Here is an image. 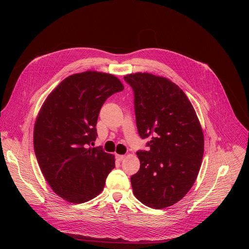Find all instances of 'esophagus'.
I'll return each mask as SVG.
<instances>
[{
  "mask_svg": "<svg viewBox=\"0 0 249 249\" xmlns=\"http://www.w3.org/2000/svg\"><path fill=\"white\" fill-rule=\"evenodd\" d=\"M125 159V156L124 155H116V160H124Z\"/></svg>",
  "mask_w": 249,
  "mask_h": 249,
  "instance_id": "34e87169",
  "label": "esophagus"
}]
</instances>
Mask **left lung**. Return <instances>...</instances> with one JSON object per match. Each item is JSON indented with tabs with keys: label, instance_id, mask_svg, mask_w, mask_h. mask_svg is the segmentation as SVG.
Here are the masks:
<instances>
[{
	"label": "left lung",
	"instance_id": "8db88e82",
	"mask_svg": "<svg viewBox=\"0 0 249 249\" xmlns=\"http://www.w3.org/2000/svg\"><path fill=\"white\" fill-rule=\"evenodd\" d=\"M134 91L138 133L149 151L137 152L139 171L131 176L135 197L154 209L181 200L194 184L204 154V135L183 90L149 73L124 77Z\"/></svg>",
	"mask_w": 249,
	"mask_h": 249
}]
</instances>
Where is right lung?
Masks as SVG:
<instances>
[{
    "instance_id": "obj_1",
    "label": "right lung",
    "mask_w": 249,
    "mask_h": 249,
    "mask_svg": "<svg viewBox=\"0 0 249 249\" xmlns=\"http://www.w3.org/2000/svg\"><path fill=\"white\" fill-rule=\"evenodd\" d=\"M123 89L115 76L88 71L62 81L42 105L34 125V153L52 190L70 203L96 197L115 167L113 155L89 146L97 136L101 106Z\"/></svg>"
}]
</instances>
